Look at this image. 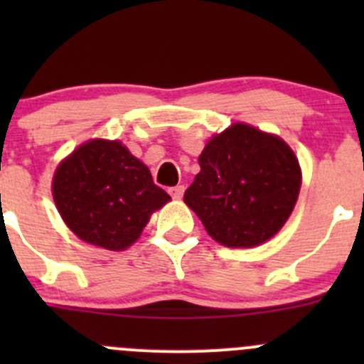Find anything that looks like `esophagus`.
I'll list each match as a JSON object with an SVG mask.
<instances>
[{"mask_svg": "<svg viewBox=\"0 0 364 364\" xmlns=\"http://www.w3.org/2000/svg\"><path fill=\"white\" fill-rule=\"evenodd\" d=\"M168 193H171L172 199H181L183 193H185V186L183 185L172 186V188H168Z\"/></svg>", "mask_w": 364, "mask_h": 364, "instance_id": "obj_1", "label": "esophagus"}]
</instances>
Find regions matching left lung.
Wrapping results in <instances>:
<instances>
[{"instance_id": "8db88e82", "label": "left lung", "mask_w": 364, "mask_h": 364, "mask_svg": "<svg viewBox=\"0 0 364 364\" xmlns=\"http://www.w3.org/2000/svg\"><path fill=\"white\" fill-rule=\"evenodd\" d=\"M199 165L183 199L218 243L257 247L291 216L301 168L282 139L236 123L205 144Z\"/></svg>"}]
</instances>
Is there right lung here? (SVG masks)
I'll return each instance as SVG.
<instances>
[{"mask_svg": "<svg viewBox=\"0 0 364 364\" xmlns=\"http://www.w3.org/2000/svg\"><path fill=\"white\" fill-rule=\"evenodd\" d=\"M53 196L65 223L86 243L124 250L167 200L151 172L117 141H90L58 167Z\"/></svg>", "mask_w": 364, "mask_h": 364, "instance_id": "right-lung-1", "label": "right lung"}]
</instances>
